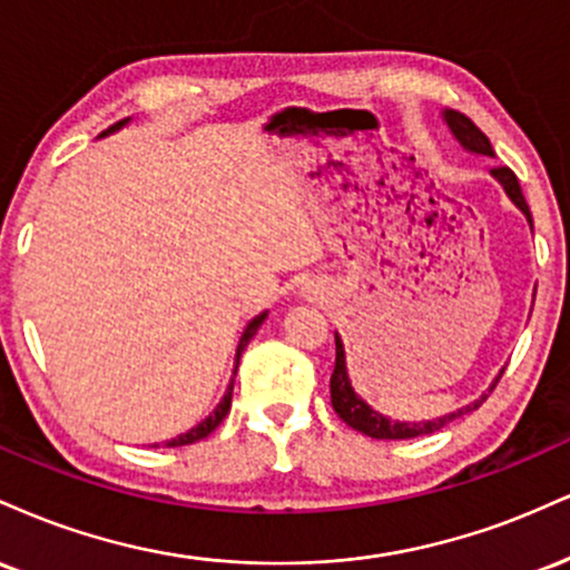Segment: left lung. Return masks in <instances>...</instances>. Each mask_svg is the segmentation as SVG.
I'll use <instances>...</instances> for the list:
<instances>
[{
    "instance_id": "8db88e82",
    "label": "left lung",
    "mask_w": 570,
    "mask_h": 570,
    "mask_svg": "<svg viewBox=\"0 0 570 570\" xmlns=\"http://www.w3.org/2000/svg\"><path fill=\"white\" fill-rule=\"evenodd\" d=\"M443 119L445 125L451 127L453 138L459 140L461 146H464L466 151L472 154H485V157H497L493 154V146L491 140L485 138V132L480 130L478 125L472 122L470 117H464V114L453 111V109H445L443 111ZM491 176L499 180L501 186H504L507 197L512 199L514 205L523 210V216L528 218V224L533 226V218H531V210H528L525 205V197L523 191H520V184H518V176L510 170V167H493ZM499 376L493 379V384L488 386V392L480 394L478 400H472L470 405L459 407V411L453 413H445V416H438L432 421H394L390 416H384V413L373 411L371 405L365 403L363 397H360L357 392L352 390V381H350V371H346V354H344V341L336 333V367H333V376H331V403H333V411L338 413L341 421H346V424L352 426V430L367 434V438H376V440H407V438H421V434H430V432H438L443 430L445 424H451V421H456L461 416H466V413L478 411L480 405L485 403L488 394L493 392V386L499 384Z\"/></svg>"
}]
</instances>
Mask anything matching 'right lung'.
<instances>
[{"label":"right lung","mask_w":570,"mask_h":570,"mask_svg":"<svg viewBox=\"0 0 570 570\" xmlns=\"http://www.w3.org/2000/svg\"><path fill=\"white\" fill-rule=\"evenodd\" d=\"M130 122V119H122V122H117V125H111L109 130L106 132H100V138H106V136H111V132H117V130H122V127ZM266 314L269 312H261V314H256V317L250 320V323H247V327L243 331V336H239V344H237V354H234V376H237V365H239V357H243V352H245V346L250 344V338L256 336V331L261 325H264V320H266ZM232 390H234V379L229 381V386H226V392H224V397H220V403L213 407V413L207 419H203L199 421L197 426H191L189 432H184V434H178V438H173V440H167V448H178V445H191V443H197V440H205L207 434H210L213 430H216V426L220 424V421L226 419V413H229V407H232ZM157 448V445H154Z\"/></svg>","instance_id":"right-lung-1"}]
</instances>
